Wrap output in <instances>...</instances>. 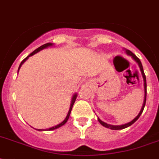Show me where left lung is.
<instances>
[{"instance_id":"1","label":"left lung","mask_w":159,"mask_h":159,"mask_svg":"<svg viewBox=\"0 0 159 159\" xmlns=\"http://www.w3.org/2000/svg\"><path fill=\"white\" fill-rule=\"evenodd\" d=\"M126 53H127V54L130 55V56H132V57H133L134 59L135 60L136 62H138L139 66V68H140V71L141 72H142V75H143V81H144V92H145V97H144V102H143V106H142V109H141L140 112L139 113V115L137 116H136L135 118L133 120L130 121V122H129V123L125 124V125H109V124H106L105 123V122H103L102 120H101L99 118H98V121H99L100 123L102 124V125L105 126V127H106V128H109L111 129H125V128H127V127H129V126H130L131 125H133L134 122H135L137 120H138L139 118V116H141V114H142V112H143V108H144V106H145V103H146V95H147V83H146V77H145V74H144V72H143V66H142V63H141L140 60H139V58L138 57H136L135 55L131 51L129 50H126Z\"/></svg>"}]
</instances>
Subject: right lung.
<instances>
[{"label": "right lung", "instance_id": "1", "mask_svg": "<svg viewBox=\"0 0 159 159\" xmlns=\"http://www.w3.org/2000/svg\"><path fill=\"white\" fill-rule=\"evenodd\" d=\"M52 44H53V43H45V44H43V45L40 46V47H39V48H36L35 50L34 51V52H32V53H31L29 55V56H27V57H26L25 58V59H24L23 61H22V62H20V67H19V68H18V72H19V70H20V68L21 65L23 64L24 62H25V61H26V59H27V58H28L29 57H30V56H32V55H34V54H35L36 53H38L39 51L42 50V49H43V48H47V47H48V46H51V45H52ZM76 98H77V94H75L74 96H73V97H72V103H71V106H70L69 111H68V113H67V117H66V118H65V120H64L62 121V123H60L59 125H56V126H53V127H52V128H49V129H44V130H53V129H57V128H59V127H61V126H62V125H64L65 123H66V122H67V120H68V118H69L70 113H71V111H72V106H73V104H74L75 101H76ZM39 130H42V129H39Z\"/></svg>", "mask_w": 159, "mask_h": 159}]
</instances>
